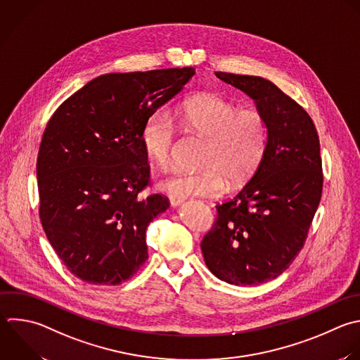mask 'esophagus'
<instances>
[{
	"label": "esophagus",
	"instance_id": "34e87169",
	"mask_svg": "<svg viewBox=\"0 0 360 360\" xmlns=\"http://www.w3.org/2000/svg\"><path fill=\"white\" fill-rule=\"evenodd\" d=\"M169 202L172 207H177L183 202V198H179V197H174V195H169Z\"/></svg>",
	"mask_w": 360,
	"mask_h": 360
}]
</instances>
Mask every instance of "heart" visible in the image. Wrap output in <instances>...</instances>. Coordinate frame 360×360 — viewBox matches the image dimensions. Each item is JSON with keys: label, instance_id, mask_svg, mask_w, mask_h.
<instances>
[{"label": "heart", "instance_id": "b5f03b06", "mask_svg": "<svg viewBox=\"0 0 360 360\" xmlns=\"http://www.w3.org/2000/svg\"><path fill=\"white\" fill-rule=\"evenodd\" d=\"M183 131L205 139L201 172H176L163 179L159 190L179 198H215L231 184L246 181L260 163L267 143V122L257 110H238L221 96L207 94L186 101L176 112ZM176 127L167 110L145 121L141 143L159 169L172 163Z\"/></svg>", "mask_w": 360, "mask_h": 360}]
</instances>
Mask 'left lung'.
Masks as SVG:
<instances>
[{
    "label": "left lung",
    "mask_w": 360,
    "mask_h": 360,
    "mask_svg": "<svg viewBox=\"0 0 360 360\" xmlns=\"http://www.w3.org/2000/svg\"><path fill=\"white\" fill-rule=\"evenodd\" d=\"M249 96L267 122V143L257 169L204 236L205 264L235 285L280 276L302 249L322 193L319 139L309 115L270 80L217 72Z\"/></svg>",
    "instance_id": "1"
}]
</instances>
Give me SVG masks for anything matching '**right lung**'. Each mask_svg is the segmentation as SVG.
<instances>
[{
  "instance_id": "1",
  "label": "right lung",
  "mask_w": 360,
  "mask_h": 360,
  "mask_svg": "<svg viewBox=\"0 0 360 360\" xmlns=\"http://www.w3.org/2000/svg\"><path fill=\"white\" fill-rule=\"evenodd\" d=\"M194 75L193 68L103 75L48 122L37 163L41 222L80 280L115 285L148 259L146 229L169 201L139 195L149 184L141 131Z\"/></svg>"
}]
</instances>
